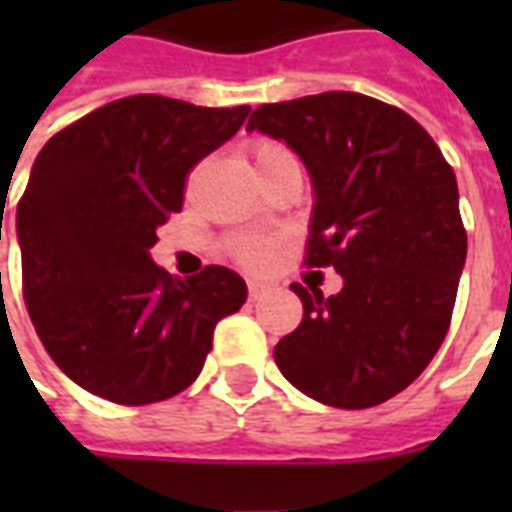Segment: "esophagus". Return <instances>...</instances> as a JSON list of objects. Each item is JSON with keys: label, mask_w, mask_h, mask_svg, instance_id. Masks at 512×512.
<instances>
[{"label": "esophagus", "mask_w": 512, "mask_h": 512, "mask_svg": "<svg viewBox=\"0 0 512 512\" xmlns=\"http://www.w3.org/2000/svg\"><path fill=\"white\" fill-rule=\"evenodd\" d=\"M266 290H268L266 282H260V279H252V282H249V301H257L260 296H263V293H266Z\"/></svg>", "instance_id": "obj_1"}]
</instances>
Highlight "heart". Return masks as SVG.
Instances as JSON below:
<instances>
[{
  "label": "heart",
  "mask_w": 512,
  "mask_h": 512,
  "mask_svg": "<svg viewBox=\"0 0 512 512\" xmlns=\"http://www.w3.org/2000/svg\"><path fill=\"white\" fill-rule=\"evenodd\" d=\"M252 156H255V169L257 175H260V172H266V169H271L279 161L293 158V153L285 145H279V142H257L252 147ZM233 252L244 266L263 268L274 257V252H277V238H271V235H244V238L235 241Z\"/></svg>",
  "instance_id": "b5f03b06"
}]
</instances>
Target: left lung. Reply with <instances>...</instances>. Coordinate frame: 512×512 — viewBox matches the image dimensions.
I'll return each instance as SVG.
<instances>
[{
    "label": "left lung",
    "mask_w": 512,
    "mask_h": 512,
    "mask_svg": "<svg viewBox=\"0 0 512 512\" xmlns=\"http://www.w3.org/2000/svg\"><path fill=\"white\" fill-rule=\"evenodd\" d=\"M246 131L307 167V263L343 277L334 296L290 285L304 318L274 348L279 373L326 406H378L430 365L450 326L466 263L455 172L414 117L359 93L260 106Z\"/></svg>",
    "instance_id": "obj_1"
}]
</instances>
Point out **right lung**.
<instances>
[{
  "instance_id": "obj_1",
  "label": "right lung",
  "mask_w": 512,
  "mask_h": 512,
  "mask_svg": "<svg viewBox=\"0 0 512 512\" xmlns=\"http://www.w3.org/2000/svg\"><path fill=\"white\" fill-rule=\"evenodd\" d=\"M246 115L249 106L131 95L43 145L16 211L24 301L73 384L145 406L200 376L213 329L241 310L246 282L224 266L172 277L150 249L183 205L189 169L235 136Z\"/></svg>"
}]
</instances>
